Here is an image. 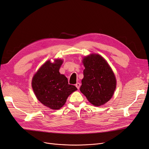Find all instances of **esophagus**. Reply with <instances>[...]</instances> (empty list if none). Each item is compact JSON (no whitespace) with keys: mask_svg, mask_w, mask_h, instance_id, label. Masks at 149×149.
Segmentation results:
<instances>
[{"mask_svg":"<svg viewBox=\"0 0 149 149\" xmlns=\"http://www.w3.org/2000/svg\"><path fill=\"white\" fill-rule=\"evenodd\" d=\"M75 86H76V87H77V88L79 90V88H80V86H81V84H80L79 82H77V83H76V84Z\"/></svg>","mask_w":149,"mask_h":149,"instance_id":"obj_1","label":"esophagus"}]
</instances>
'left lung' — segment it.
<instances>
[{
    "mask_svg": "<svg viewBox=\"0 0 149 149\" xmlns=\"http://www.w3.org/2000/svg\"><path fill=\"white\" fill-rule=\"evenodd\" d=\"M85 67L80 91L95 106L108 102L116 88V79L105 60L99 54H91L83 59Z\"/></svg>",
    "mask_w": 149,
    "mask_h": 149,
    "instance_id": "left-lung-1",
    "label": "left lung"
}]
</instances>
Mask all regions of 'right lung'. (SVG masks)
<instances>
[{
	"label": "right lung",
	"mask_w": 149,
	"mask_h": 149,
	"mask_svg": "<svg viewBox=\"0 0 149 149\" xmlns=\"http://www.w3.org/2000/svg\"><path fill=\"white\" fill-rule=\"evenodd\" d=\"M62 63L60 59L54 63L47 61L32 80V87L38 100L46 107L58 110L65 104L68 96L77 88L68 84L67 77L59 73Z\"/></svg>",
	"instance_id": "right-lung-1"
}]
</instances>
